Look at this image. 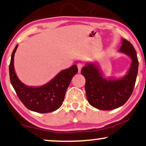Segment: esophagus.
<instances>
[{
	"label": "esophagus",
	"instance_id": "1",
	"mask_svg": "<svg viewBox=\"0 0 146 146\" xmlns=\"http://www.w3.org/2000/svg\"><path fill=\"white\" fill-rule=\"evenodd\" d=\"M77 67H78V71H79V73L81 72L82 67H83V63H77Z\"/></svg>",
	"mask_w": 146,
	"mask_h": 146
}]
</instances>
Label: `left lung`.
<instances>
[{"label": "left lung", "mask_w": 146, "mask_h": 146, "mask_svg": "<svg viewBox=\"0 0 146 146\" xmlns=\"http://www.w3.org/2000/svg\"><path fill=\"white\" fill-rule=\"evenodd\" d=\"M120 52L132 59L127 75L118 80H106L93 64H87L81 69L85 78V91L89 103L102 110H114L126 102L134 90L138 70V59L133 45L123 39Z\"/></svg>", "instance_id": "8db88e82"}]
</instances>
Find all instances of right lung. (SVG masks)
<instances>
[{"label": "right lung", "mask_w": 146, "mask_h": 146, "mask_svg": "<svg viewBox=\"0 0 146 146\" xmlns=\"http://www.w3.org/2000/svg\"><path fill=\"white\" fill-rule=\"evenodd\" d=\"M18 45L12 53L9 65L10 80L18 97L28 109L39 113L55 111L62 105L71 79L78 72L76 65L61 71L48 84L39 87H29L18 79L14 69V56Z\"/></svg>", "instance_id": "add662e5"}]
</instances>
